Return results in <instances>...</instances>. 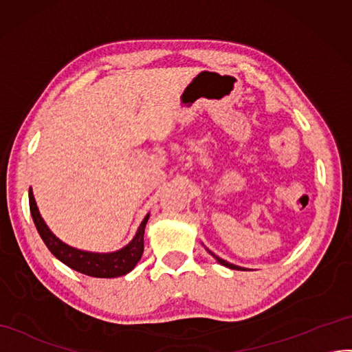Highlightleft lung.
I'll use <instances>...</instances> for the list:
<instances>
[{
    "mask_svg": "<svg viewBox=\"0 0 352 352\" xmlns=\"http://www.w3.org/2000/svg\"><path fill=\"white\" fill-rule=\"evenodd\" d=\"M206 250L208 252V253H210L212 256H213V258L217 261V262H219L221 265H223V267H226V268H230V270H236V271H245V268H241V267H239V265H234V263H230V262H226V261H223L222 258H219V256H217V254H214L212 250H208L207 249V247H206Z\"/></svg>",
    "mask_w": 352,
    "mask_h": 352,
    "instance_id": "1",
    "label": "left lung"
}]
</instances>
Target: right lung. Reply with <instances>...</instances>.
<instances>
[{"mask_svg": "<svg viewBox=\"0 0 352 352\" xmlns=\"http://www.w3.org/2000/svg\"><path fill=\"white\" fill-rule=\"evenodd\" d=\"M30 208L36 231L40 234L44 244L49 247V250L60 262H63L66 267L89 275V277L116 278L126 275L136 267L142 258V253H144V234L146 222L149 219V213L140 222L136 235L133 236V240L127 245L116 252L96 253L75 249V247L59 240L50 231V228L47 226L40 214V210H38L32 188H30Z\"/></svg>", "mask_w": 352, "mask_h": 352, "instance_id": "1", "label": "right lung"}]
</instances>
